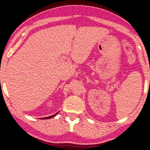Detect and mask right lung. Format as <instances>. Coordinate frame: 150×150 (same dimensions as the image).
Here are the masks:
<instances>
[{"label":"right lung","mask_w":150,"mask_h":150,"mask_svg":"<svg viewBox=\"0 0 150 150\" xmlns=\"http://www.w3.org/2000/svg\"><path fill=\"white\" fill-rule=\"evenodd\" d=\"M58 112H57L56 113V114H54V115H52V116H47V117H45V118H41V119H44V120H45V119H50V118H53V117H54V116H55L57 114H58Z\"/></svg>","instance_id":"right-lung-1"}]
</instances>
